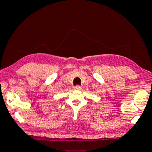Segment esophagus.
Returning <instances> with one entry per match:
<instances>
[{
  "mask_svg": "<svg viewBox=\"0 0 152 152\" xmlns=\"http://www.w3.org/2000/svg\"><path fill=\"white\" fill-rule=\"evenodd\" d=\"M75 89H77V90H80V89H82V87H81L80 86L77 85V86H75Z\"/></svg>",
  "mask_w": 152,
  "mask_h": 152,
  "instance_id": "1",
  "label": "esophagus"
}]
</instances>
